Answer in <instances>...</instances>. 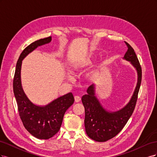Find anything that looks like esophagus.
I'll list each match as a JSON object with an SVG mask.
<instances>
[{"instance_id":"34e87169","label":"esophagus","mask_w":157,"mask_h":157,"mask_svg":"<svg viewBox=\"0 0 157 157\" xmlns=\"http://www.w3.org/2000/svg\"><path fill=\"white\" fill-rule=\"evenodd\" d=\"M80 99H81L80 97H79L78 96H75V102H77V103L80 102Z\"/></svg>"}]
</instances>
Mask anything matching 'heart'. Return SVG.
Listing matches in <instances>:
<instances>
[{
	"label": "heart",
	"instance_id": "heart-1",
	"mask_svg": "<svg viewBox=\"0 0 157 157\" xmlns=\"http://www.w3.org/2000/svg\"><path fill=\"white\" fill-rule=\"evenodd\" d=\"M92 64V57L91 56H88L86 58L83 60L78 61V62L75 63L73 65V67L75 71H78L80 69H83L88 67L89 65ZM98 73L96 71H91L87 74V78L88 79H93L96 77Z\"/></svg>",
	"mask_w": 157,
	"mask_h": 157
}]
</instances>
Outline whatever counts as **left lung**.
<instances>
[{
    "label": "left lung",
    "instance_id": "obj_1",
    "mask_svg": "<svg viewBox=\"0 0 157 157\" xmlns=\"http://www.w3.org/2000/svg\"><path fill=\"white\" fill-rule=\"evenodd\" d=\"M125 43L128 50L124 59L130 61L137 73V85L130 101L119 111L109 112L103 107L95 96L94 84L88 87V94L82 97L85 109V129L88 137L94 141L104 142L116 136L126 125L134 111L141 82V67L134 50L128 42Z\"/></svg>",
    "mask_w": 157,
    "mask_h": 157
}]
</instances>
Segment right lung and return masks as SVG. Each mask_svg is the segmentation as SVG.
I'll return each instance as SVG.
<instances>
[{"instance_id": "add662e5", "label": "right lung", "mask_w": 157, "mask_h": 157, "mask_svg": "<svg viewBox=\"0 0 157 157\" xmlns=\"http://www.w3.org/2000/svg\"><path fill=\"white\" fill-rule=\"evenodd\" d=\"M51 40V36L38 40L23 50L17 61L13 81V94L23 124L32 136L41 140H48L58 132L65 113L75 101L73 94L70 92L45 106H39L29 100L23 90L21 81L22 60L37 47L48 44Z\"/></svg>"}]
</instances>
